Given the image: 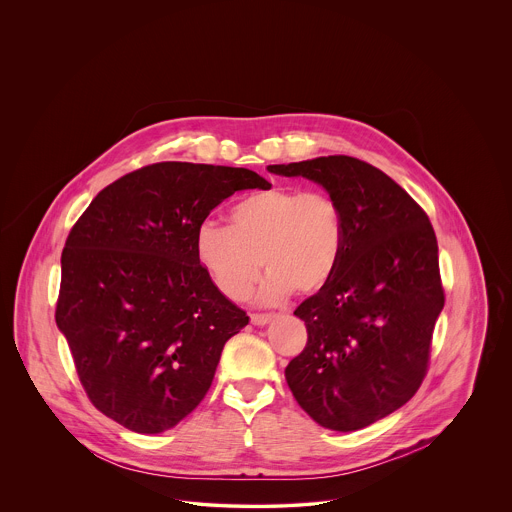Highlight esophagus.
Listing matches in <instances>:
<instances>
[{
  "label": "esophagus",
  "mask_w": 512,
  "mask_h": 512,
  "mask_svg": "<svg viewBox=\"0 0 512 512\" xmlns=\"http://www.w3.org/2000/svg\"><path fill=\"white\" fill-rule=\"evenodd\" d=\"M273 318H275V316H271V314H251V324H253V326L263 328V326L271 324V322H273Z\"/></svg>",
  "instance_id": "1"
}]
</instances>
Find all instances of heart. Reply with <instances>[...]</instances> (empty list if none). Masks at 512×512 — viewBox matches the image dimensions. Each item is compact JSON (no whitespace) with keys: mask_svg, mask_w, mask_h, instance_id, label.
Instances as JSON below:
<instances>
[{"mask_svg":"<svg viewBox=\"0 0 512 512\" xmlns=\"http://www.w3.org/2000/svg\"><path fill=\"white\" fill-rule=\"evenodd\" d=\"M231 226L206 220L196 229V257L216 286L233 300L257 290L261 304H281L296 288L316 292L340 265L345 226L338 202L324 192L273 186L241 198Z\"/></svg>","mask_w":512,"mask_h":512,"instance_id":"1","label":"heart"}]
</instances>
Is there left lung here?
Returning a JSON list of instances; mask_svg holds the SVG:
<instances>
[{
    "label": "left lung",
    "instance_id": "obj_1",
    "mask_svg": "<svg viewBox=\"0 0 512 512\" xmlns=\"http://www.w3.org/2000/svg\"><path fill=\"white\" fill-rule=\"evenodd\" d=\"M267 171L308 178L340 206V265L296 308L308 343L284 377L320 426L361 430L406 404L426 375L444 308L436 233L391 176L359 159L332 155Z\"/></svg>",
    "mask_w": 512,
    "mask_h": 512
}]
</instances>
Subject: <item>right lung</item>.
Wrapping results in <instances>:
<instances>
[{
  "label": "right lung",
  "instance_id": "1",
  "mask_svg": "<svg viewBox=\"0 0 512 512\" xmlns=\"http://www.w3.org/2000/svg\"><path fill=\"white\" fill-rule=\"evenodd\" d=\"M249 169L157 163L106 186L70 231L57 326L92 404L161 434L206 397L226 341L249 324L196 257V229Z\"/></svg>",
  "mask_w": 512,
  "mask_h": 512
}]
</instances>
